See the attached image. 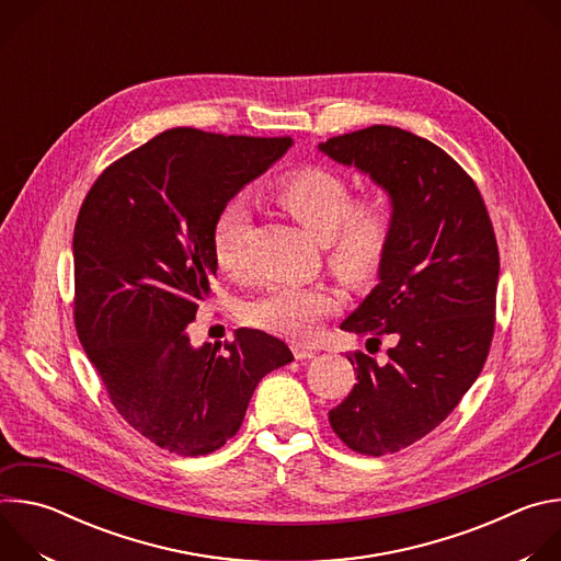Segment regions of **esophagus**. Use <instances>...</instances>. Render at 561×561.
Wrapping results in <instances>:
<instances>
[{
    "instance_id": "esophagus-1",
    "label": "esophagus",
    "mask_w": 561,
    "mask_h": 561,
    "mask_svg": "<svg viewBox=\"0 0 561 561\" xmlns=\"http://www.w3.org/2000/svg\"><path fill=\"white\" fill-rule=\"evenodd\" d=\"M293 355H295V359H312L317 353H314L312 348H308V346L295 344V346H293Z\"/></svg>"
}]
</instances>
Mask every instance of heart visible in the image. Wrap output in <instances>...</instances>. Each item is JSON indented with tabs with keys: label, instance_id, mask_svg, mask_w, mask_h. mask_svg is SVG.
<instances>
[{
	"label": "heart",
	"instance_id": "obj_1",
	"mask_svg": "<svg viewBox=\"0 0 561 561\" xmlns=\"http://www.w3.org/2000/svg\"><path fill=\"white\" fill-rule=\"evenodd\" d=\"M273 199L317 242L329 251L333 271L351 284H366L375 277L386 255L392 208L386 191H370L353 199L348 182L324 167H304L284 175ZM251 213L244 202L228 204L213 230V255L228 275H242L244 237ZM340 306V297L324 284H277L247 308V319L273 335L308 342L322 322Z\"/></svg>",
	"mask_w": 561,
	"mask_h": 561
}]
</instances>
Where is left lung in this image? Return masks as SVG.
<instances>
[{
	"mask_svg": "<svg viewBox=\"0 0 561 561\" xmlns=\"http://www.w3.org/2000/svg\"><path fill=\"white\" fill-rule=\"evenodd\" d=\"M390 197L392 230L377 286L340 324L390 348L353 353L357 383L329 413L337 437L364 455L397 453L428 435L482 373L493 329L500 253L474 182L433 141L370 126L317 146Z\"/></svg>",
	"mask_w": 561,
	"mask_h": 561,
	"instance_id": "8db88e82",
	"label": "left lung"
}]
</instances>
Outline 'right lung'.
Wrapping results in <instances>:
<instances>
[{"label":"right lung","instance_id":"right-lung-1","mask_svg":"<svg viewBox=\"0 0 561 561\" xmlns=\"http://www.w3.org/2000/svg\"><path fill=\"white\" fill-rule=\"evenodd\" d=\"M290 146L171 128L108 167L79 210V342L119 415L159 448L217 450L242 426L260 379L293 362L282 340L255 329L234 331L224 353L188 335L217 273L221 210Z\"/></svg>","mask_w":561,"mask_h":561}]
</instances>
